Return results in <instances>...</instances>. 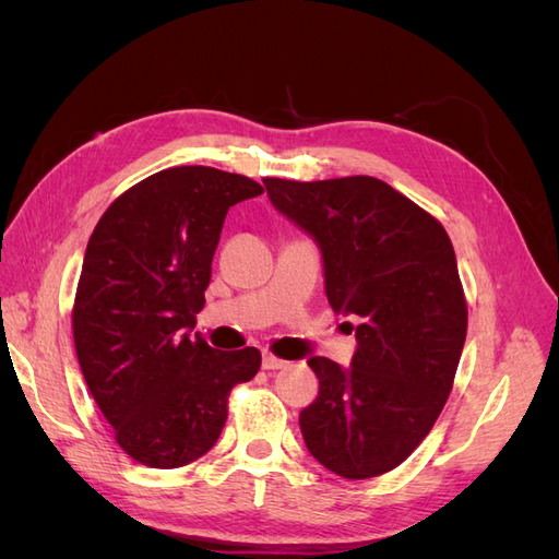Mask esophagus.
Returning <instances> with one entry per match:
<instances>
[{"mask_svg":"<svg viewBox=\"0 0 559 559\" xmlns=\"http://www.w3.org/2000/svg\"><path fill=\"white\" fill-rule=\"evenodd\" d=\"M263 368H265V370H280V368H286V361H284V359H277L275 354L265 352V354H263Z\"/></svg>","mask_w":559,"mask_h":559,"instance_id":"1","label":"esophagus"}]
</instances>
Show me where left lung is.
I'll list each match as a JSON object with an SVG mask.
<instances>
[{
	"label": "left lung",
	"mask_w": 559,
	"mask_h": 559,
	"mask_svg": "<svg viewBox=\"0 0 559 559\" xmlns=\"http://www.w3.org/2000/svg\"><path fill=\"white\" fill-rule=\"evenodd\" d=\"M267 198L312 235L326 298L359 326L349 368L308 366L319 394L300 411L314 460L349 480L396 468L425 441L452 392L466 300L445 228L376 177L263 179Z\"/></svg>",
	"instance_id": "1"
}]
</instances>
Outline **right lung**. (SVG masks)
Segmentation results:
<instances>
[{"instance_id": "1", "label": "right lung", "mask_w": 559, "mask_h": 559, "mask_svg": "<svg viewBox=\"0 0 559 559\" xmlns=\"http://www.w3.org/2000/svg\"><path fill=\"white\" fill-rule=\"evenodd\" d=\"M261 193V183L216 167H167L118 195L91 235L74 347L97 408L134 462H195L226 425L230 389L259 373L257 347L222 352L191 331L228 210Z\"/></svg>"}]
</instances>
